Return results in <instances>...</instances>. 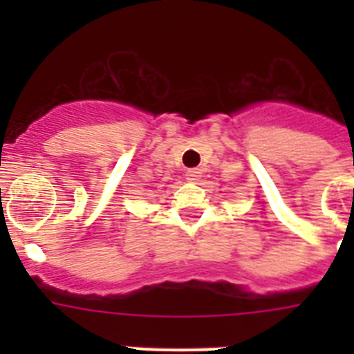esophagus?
I'll list each match as a JSON object with an SVG mask.
<instances>
[{
  "label": "esophagus",
  "instance_id": "1",
  "mask_svg": "<svg viewBox=\"0 0 354 354\" xmlns=\"http://www.w3.org/2000/svg\"><path fill=\"white\" fill-rule=\"evenodd\" d=\"M200 177H202V170H198V168H192V170L186 171V179L192 180V183L198 180Z\"/></svg>",
  "mask_w": 354,
  "mask_h": 354
}]
</instances>
